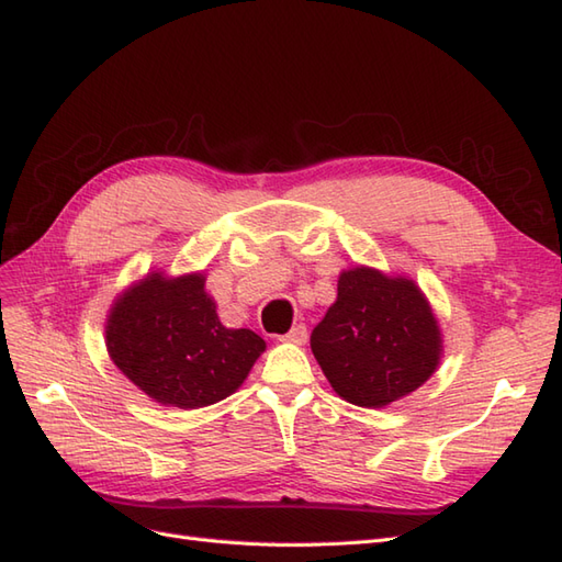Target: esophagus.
Here are the masks:
<instances>
[{"mask_svg":"<svg viewBox=\"0 0 562 562\" xmlns=\"http://www.w3.org/2000/svg\"><path fill=\"white\" fill-rule=\"evenodd\" d=\"M282 342H292V345H306L308 340V333H306V325H294V328L280 337Z\"/></svg>","mask_w":562,"mask_h":562,"instance_id":"obj_1","label":"esophagus"}]
</instances>
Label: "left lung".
Instances as JSON below:
<instances>
[{
    "label": "left lung",
    "mask_w": 562,
    "mask_h": 562,
    "mask_svg": "<svg viewBox=\"0 0 562 562\" xmlns=\"http://www.w3.org/2000/svg\"><path fill=\"white\" fill-rule=\"evenodd\" d=\"M313 357L342 400L381 409L422 387L442 357V333L422 286L407 276L355 266L311 333Z\"/></svg>",
    "instance_id": "1"
}]
</instances>
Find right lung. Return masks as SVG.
I'll list each match as a JSON object with an SVG mask.
<instances>
[{
    "label": "right lung",
    "mask_w": 562,
    "mask_h": 562,
    "mask_svg": "<svg viewBox=\"0 0 562 562\" xmlns=\"http://www.w3.org/2000/svg\"><path fill=\"white\" fill-rule=\"evenodd\" d=\"M112 363L165 407L199 409L237 393L266 340L220 323L205 272L150 270L114 299L104 321Z\"/></svg>",
    "instance_id": "1"
}]
</instances>
